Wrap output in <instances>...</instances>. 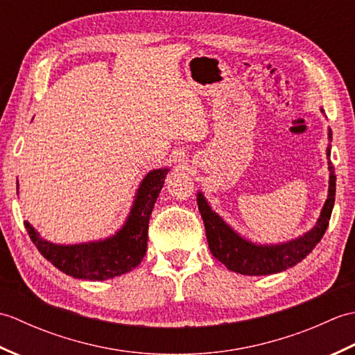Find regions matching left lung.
<instances>
[{
    "mask_svg": "<svg viewBox=\"0 0 355 355\" xmlns=\"http://www.w3.org/2000/svg\"><path fill=\"white\" fill-rule=\"evenodd\" d=\"M328 137L329 140L333 137L331 130L328 132ZM327 155L329 169V191L325 206H323L314 227L310 232H306L304 236L293 239L290 243L261 245L241 238L230 225L225 224L210 209L206 198L200 192L197 197L198 209L202 221H205L209 248L215 258L224 263L229 270L248 276H266L279 273V271L296 266L297 262L305 259L313 252V248L320 243L322 236L325 235L336 201V169L329 160L331 145L327 148Z\"/></svg>",
    "mask_w": 355,
    "mask_h": 355,
    "instance_id": "left-lung-1",
    "label": "left lung"
}]
</instances>
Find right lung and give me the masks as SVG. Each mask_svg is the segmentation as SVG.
I'll return each instance as SVG.
<instances>
[{
  "instance_id": "right-lung-1",
  "label": "right lung",
  "mask_w": 355,
  "mask_h": 355,
  "mask_svg": "<svg viewBox=\"0 0 355 355\" xmlns=\"http://www.w3.org/2000/svg\"><path fill=\"white\" fill-rule=\"evenodd\" d=\"M168 171H150L143 178L131 214L114 236L97 243L58 245L42 239L26 221L28 236L45 259L69 276L88 281H107L125 275L137 267L146 253L149 216Z\"/></svg>"
}]
</instances>
